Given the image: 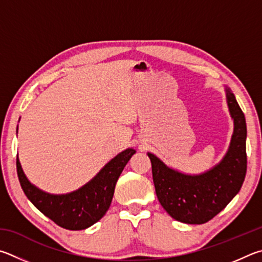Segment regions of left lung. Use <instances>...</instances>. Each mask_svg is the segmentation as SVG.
Here are the masks:
<instances>
[{"instance_id": "8db88e82", "label": "left lung", "mask_w": 262, "mask_h": 262, "mask_svg": "<svg viewBox=\"0 0 262 262\" xmlns=\"http://www.w3.org/2000/svg\"><path fill=\"white\" fill-rule=\"evenodd\" d=\"M227 101L235 123L226 157L209 171L185 175L168 168L148 153L158 199L167 213L177 221L203 224L226 208L244 183L246 157V122L235 95L227 90Z\"/></svg>"}]
</instances>
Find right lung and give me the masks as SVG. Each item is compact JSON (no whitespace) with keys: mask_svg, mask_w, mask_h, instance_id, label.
Instances as JSON below:
<instances>
[{"mask_svg":"<svg viewBox=\"0 0 262 262\" xmlns=\"http://www.w3.org/2000/svg\"><path fill=\"white\" fill-rule=\"evenodd\" d=\"M136 153L127 148L101 169L93 180L68 194L46 193L32 185L17 158V173L25 195L41 213L68 230H82L98 222L112 204L115 185L128 160Z\"/></svg>","mask_w":262,"mask_h":262,"instance_id":"add662e5","label":"right lung"}]
</instances>
